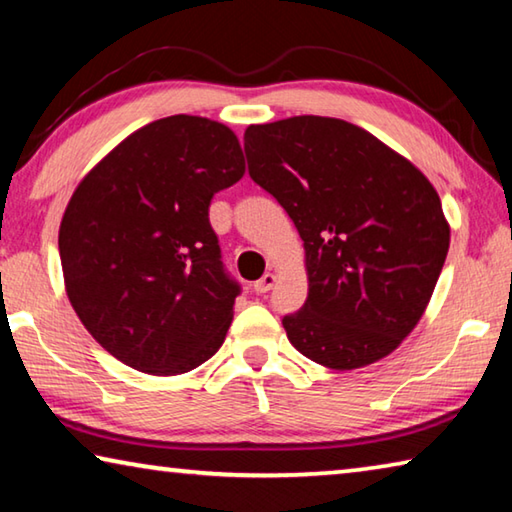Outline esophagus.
Instances as JSON below:
<instances>
[{
    "mask_svg": "<svg viewBox=\"0 0 512 512\" xmlns=\"http://www.w3.org/2000/svg\"><path fill=\"white\" fill-rule=\"evenodd\" d=\"M273 284H275V275L273 273H266L262 280H257L255 284H253V291L255 293H259V296H262V293H268L273 289Z\"/></svg>",
    "mask_w": 512,
    "mask_h": 512,
    "instance_id": "esophagus-1",
    "label": "esophagus"
}]
</instances>
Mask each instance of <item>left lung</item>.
<instances>
[{"instance_id":"obj_1","label":"left lung","mask_w":512,"mask_h":512,"mask_svg":"<svg viewBox=\"0 0 512 512\" xmlns=\"http://www.w3.org/2000/svg\"><path fill=\"white\" fill-rule=\"evenodd\" d=\"M248 173L305 241L309 296L282 318L293 348L332 370L391 354L418 325L449 250L436 189L375 135L334 117L248 126Z\"/></svg>"}]
</instances>
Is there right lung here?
Returning <instances> with one entry per match:
<instances>
[{
    "mask_svg": "<svg viewBox=\"0 0 512 512\" xmlns=\"http://www.w3.org/2000/svg\"><path fill=\"white\" fill-rule=\"evenodd\" d=\"M244 171L228 126L173 115L128 135L76 187L58 232L65 289L112 357L183 375L221 348L241 287L210 203Z\"/></svg>",
    "mask_w": 512,
    "mask_h": 512,
    "instance_id": "right-lung-1",
    "label": "right lung"
}]
</instances>
